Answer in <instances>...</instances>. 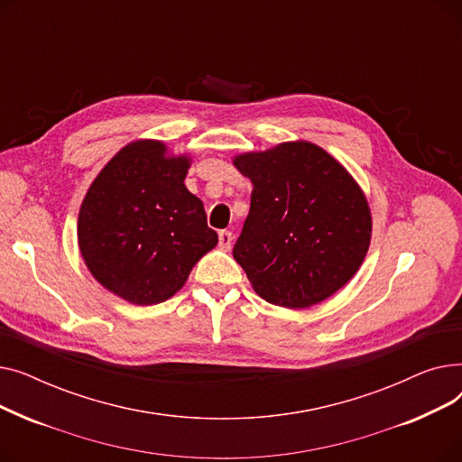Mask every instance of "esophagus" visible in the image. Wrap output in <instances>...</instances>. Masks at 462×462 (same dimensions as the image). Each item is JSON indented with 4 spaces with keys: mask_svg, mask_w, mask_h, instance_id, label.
<instances>
[{
    "mask_svg": "<svg viewBox=\"0 0 462 462\" xmlns=\"http://www.w3.org/2000/svg\"><path fill=\"white\" fill-rule=\"evenodd\" d=\"M232 239H234L232 232H228V230L218 232V247H221L223 251H230V247H232Z\"/></svg>",
    "mask_w": 462,
    "mask_h": 462,
    "instance_id": "1",
    "label": "esophagus"
}]
</instances>
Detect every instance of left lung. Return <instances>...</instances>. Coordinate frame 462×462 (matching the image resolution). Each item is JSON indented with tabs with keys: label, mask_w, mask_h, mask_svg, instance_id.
<instances>
[{
	"label": "left lung",
	"mask_w": 462,
	"mask_h": 462,
	"mask_svg": "<svg viewBox=\"0 0 462 462\" xmlns=\"http://www.w3.org/2000/svg\"><path fill=\"white\" fill-rule=\"evenodd\" d=\"M234 166L253 181L234 258L254 292L279 307L307 309L343 288L373 232L367 199L348 170L305 140L241 153Z\"/></svg>",
	"instance_id": "8db88e82"
}]
</instances>
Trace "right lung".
<instances>
[{"mask_svg":"<svg viewBox=\"0 0 462 462\" xmlns=\"http://www.w3.org/2000/svg\"><path fill=\"white\" fill-rule=\"evenodd\" d=\"M187 155L159 140L119 150L88 189L79 213V247L91 275L134 305L172 298L217 245L204 204L185 187Z\"/></svg>","mask_w":462,"mask_h":462,"instance_id":"add662e5","label":"right lung"}]
</instances>
